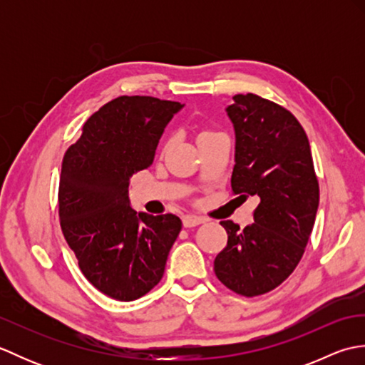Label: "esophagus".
Listing matches in <instances>:
<instances>
[{
    "instance_id": "1",
    "label": "esophagus",
    "mask_w": 365,
    "mask_h": 365,
    "mask_svg": "<svg viewBox=\"0 0 365 365\" xmlns=\"http://www.w3.org/2000/svg\"><path fill=\"white\" fill-rule=\"evenodd\" d=\"M205 220L200 218V216L196 215H187L183 216V226L185 227H196L199 224H202Z\"/></svg>"
}]
</instances>
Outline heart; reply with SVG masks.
<instances>
[{
    "mask_svg": "<svg viewBox=\"0 0 365 365\" xmlns=\"http://www.w3.org/2000/svg\"><path fill=\"white\" fill-rule=\"evenodd\" d=\"M212 135H216V131H212V130H204V131H200V133H199V139L207 138V136H212Z\"/></svg>",
    "mask_w": 365,
    "mask_h": 365,
    "instance_id": "1",
    "label": "heart"
}]
</instances>
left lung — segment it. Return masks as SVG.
I'll list each match as a JSON object with an SVG mask.
<instances>
[{"instance_id": "obj_1", "label": "left lung", "mask_w": 365, "mask_h": 365, "mask_svg": "<svg viewBox=\"0 0 365 365\" xmlns=\"http://www.w3.org/2000/svg\"><path fill=\"white\" fill-rule=\"evenodd\" d=\"M227 114L235 128L232 195L254 196V222L220 224L227 245L216 255L215 274L252 298L281 285L297 268L319 208L320 188L304 128L284 106L255 94H238Z\"/></svg>"}]
</instances>
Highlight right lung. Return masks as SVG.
<instances>
[{
	"mask_svg": "<svg viewBox=\"0 0 365 365\" xmlns=\"http://www.w3.org/2000/svg\"><path fill=\"white\" fill-rule=\"evenodd\" d=\"M183 105L147 96H122L83 125L64 153L59 222L84 277L118 301L149 293L165 273L182 221L173 213H136L130 177L155 158L168 122Z\"/></svg>",
	"mask_w": 365,
	"mask_h": 365,
	"instance_id": "add662e5",
	"label": "right lung"
}]
</instances>
